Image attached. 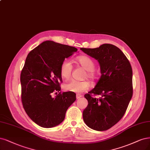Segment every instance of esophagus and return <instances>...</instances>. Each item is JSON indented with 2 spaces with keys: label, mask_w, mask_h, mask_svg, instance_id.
Returning a JSON list of instances; mask_svg holds the SVG:
<instances>
[{
  "label": "esophagus",
  "mask_w": 150,
  "mask_h": 150,
  "mask_svg": "<svg viewBox=\"0 0 150 150\" xmlns=\"http://www.w3.org/2000/svg\"><path fill=\"white\" fill-rule=\"evenodd\" d=\"M81 97H82V95H81V94H76V99H79V98H81Z\"/></svg>",
  "instance_id": "esophagus-1"
}]
</instances>
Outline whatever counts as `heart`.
I'll use <instances>...</instances> for the list:
<instances>
[{
    "instance_id": "obj_1",
    "label": "heart",
    "mask_w": 150,
    "mask_h": 150,
    "mask_svg": "<svg viewBox=\"0 0 150 150\" xmlns=\"http://www.w3.org/2000/svg\"><path fill=\"white\" fill-rule=\"evenodd\" d=\"M77 61L82 68L86 70L84 77H87L92 81L97 79L98 72L94 69L95 63L92 58L87 56H81L77 58ZM59 70L61 76L63 78L69 79L73 71V64L71 61L68 59L63 60L60 65ZM90 83L87 80H72L64 85V88L68 91L81 94L88 89Z\"/></svg>"
}]
</instances>
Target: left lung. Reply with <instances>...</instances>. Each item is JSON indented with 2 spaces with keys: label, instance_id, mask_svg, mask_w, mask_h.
Segmentation results:
<instances>
[{
  "label": "left lung",
  "instance_id": "left-lung-1",
  "mask_svg": "<svg viewBox=\"0 0 150 150\" xmlns=\"http://www.w3.org/2000/svg\"><path fill=\"white\" fill-rule=\"evenodd\" d=\"M81 50L99 61L102 74L94 88L84 95L88 105L82 113L83 120L93 130L105 131L122 119L132 99V66L115 45L104 44ZM99 95L100 98L93 97Z\"/></svg>",
  "mask_w": 150,
  "mask_h": 150
}]
</instances>
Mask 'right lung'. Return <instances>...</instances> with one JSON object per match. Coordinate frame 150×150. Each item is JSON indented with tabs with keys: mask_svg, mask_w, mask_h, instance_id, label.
<instances>
[{
	"mask_svg": "<svg viewBox=\"0 0 150 150\" xmlns=\"http://www.w3.org/2000/svg\"><path fill=\"white\" fill-rule=\"evenodd\" d=\"M77 51L73 46L46 41L28 53L20 74L21 99L25 111L44 128L59 125L76 100L73 92H59L63 81L60 65ZM59 94L54 98L53 93Z\"/></svg>",
	"mask_w": 150,
	"mask_h": 150,
	"instance_id": "obj_1",
	"label": "right lung"
}]
</instances>
